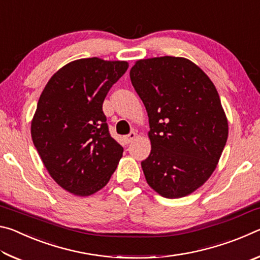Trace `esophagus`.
Instances as JSON below:
<instances>
[{
    "label": "esophagus",
    "mask_w": 260,
    "mask_h": 260,
    "mask_svg": "<svg viewBox=\"0 0 260 260\" xmlns=\"http://www.w3.org/2000/svg\"><path fill=\"white\" fill-rule=\"evenodd\" d=\"M136 136H138V134H136L135 132H132V133H129L128 135H126V136H125V140H126V142H127V143H131V142H133V141L136 139Z\"/></svg>",
    "instance_id": "1"
}]
</instances>
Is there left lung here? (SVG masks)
I'll return each mask as SVG.
<instances>
[{"label": "left lung", "instance_id": "obj_1", "mask_svg": "<svg viewBox=\"0 0 260 260\" xmlns=\"http://www.w3.org/2000/svg\"><path fill=\"white\" fill-rule=\"evenodd\" d=\"M129 77L149 117L151 151L141 162L148 184L165 199L190 195L214 172L228 138L213 82L174 56L136 60Z\"/></svg>", "mask_w": 260, "mask_h": 260}]
</instances>
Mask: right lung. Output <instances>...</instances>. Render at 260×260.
<instances>
[{"label":"right lung","instance_id":"right-lung-1","mask_svg":"<svg viewBox=\"0 0 260 260\" xmlns=\"http://www.w3.org/2000/svg\"><path fill=\"white\" fill-rule=\"evenodd\" d=\"M127 69L126 60H72L39 99L30 122L33 143L50 177L73 195L104 188L121 159L124 149L110 136L102 105Z\"/></svg>","mask_w":260,"mask_h":260}]
</instances>
